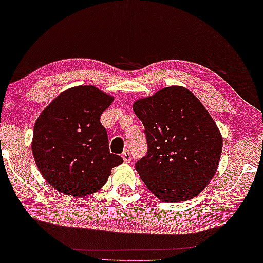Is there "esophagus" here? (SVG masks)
<instances>
[{
	"mask_svg": "<svg viewBox=\"0 0 263 263\" xmlns=\"http://www.w3.org/2000/svg\"><path fill=\"white\" fill-rule=\"evenodd\" d=\"M122 157H123V160H124L125 162H127V164H128V162H131V160H132L131 153H130V151H128V149H126V151L123 152Z\"/></svg>",
	"mask_w": 263,
	"mask_h": 263,
	"instance_id": "obj_1",
	"label": "esophagus"
}]
</instances>
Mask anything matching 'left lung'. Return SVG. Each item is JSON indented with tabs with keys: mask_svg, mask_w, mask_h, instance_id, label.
<instances>
[{
	"mask_svg": "<svg viewBox=\"0 0 263 263\" xmlns=\"http://www.w3.org/2000/svg\"><path fill=\"white\" fill-rule=\"evenodd\" d=\"M133 111L148 145L136 164L141 180L161 201L197 197L215 176L222 152L221 132L205 106L189 89L173 85L137 99Z\"/></svg>",
	"mask_w": 263,
	"mask_h": 263,
	"instance_id": "obj_1",
	"label": "left lung"
}]
</instances>
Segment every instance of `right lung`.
Listing matches in <instances>:
<instances>
[{"mask_svg":"<svg viewBox=\"0 0 263 263\" xmlns=\"http://www.w3.org/2000/svg\"><path fill=\"white\" fill-rule=\"evenodd\" d=\"M114 102L93 85L60 93L42 111L34 126L31 149L42 176L60 193L86 197L106 184L123 162L110 153L101 115Z\"/></svg>","mask_w":263,"mask_h":263,"instance_id":"add662e5","label":"right lung"}]
</instances>
